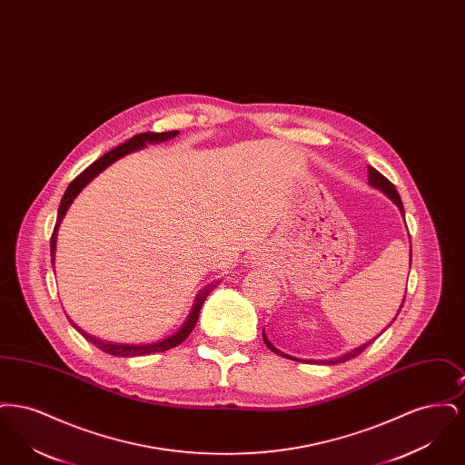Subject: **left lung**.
I'll return each instance as SVG.
<instances>
[{
	"label": "left lung",
	"instance_id": "left-lung-1",
	"mask_svg": "<svg viewBox=\"0 0 465 465\" xmlns=\"http://www.w3.org/2000/svg\"><path fill=\"white\" fill-rule=\"evenodd\" d=\"M368 183H370V186H373L376 190H380L383 195H387L389 199L392 200V202L398 205L399 211H401V214H402V218H404V207H402V202H401V197H399L396 186H394L387 177L381 176V174H380L376 169H373L371 165H368ZM410 266H411V249H410ZM402 303H404V298H402ZM401 309H402V305L399 307V310ZM394 319H396V317H394ZM392 322H394V321H392ZM392 322H391V324H392ZM391 324H389V326H391ZM385 330H387V328H385ZM385 330H383V331H385ZM381 332H380V334H381ZM373 340H375V338H373ZM373 340H370V341L362 343L361 347H357V349L351 351V352H347V354L338 355V357H334V359H326V361H307V362H319V364H340V362H345V361L352 359L355 355L361 354L362 351H366V349L373 343ZM263 341H265L266 347H268L272 352H275L277 355H282V357H286V359H294V361H300V362H302V359L291 357V355L281 352L279 349H275V347L268 341L265 331H263Z\"/></svg>",
	"mask_w": 465,
	"mask_h": 465
}]
</instances>
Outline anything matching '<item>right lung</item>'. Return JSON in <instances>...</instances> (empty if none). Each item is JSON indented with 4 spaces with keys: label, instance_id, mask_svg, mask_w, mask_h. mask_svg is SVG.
Segmentation results:
<instances>
[{
    "label": "right lung",
    "instance_id": "right-lung-1",
    "mask_svg": "<svg viewBox=\"0 0 465 465\" xmlns=\"http://www.w3.org/2000/svg\"><path fill=\"white\" fill-rule=\"evenodd\" d=\"M177 134H179L177 131L160 134H137V135L131 137L127 143H124V144L116 146L114 150H111V152H108L106 155L97 158V160H95L92 165H89V167H87L80 176L74 177V179L69 183V186H67V190L64 192V197L61 200L59 213H57V222H55V228H54V233H52V239H50L52 265H54V262H55V243H57V232H59V226H61V223L64 220L67 209H69V205L73 203V200L78 197V193H80V192L89 184L90 181H92L94 177L99 176L104 169H108L111 163H114L118 158L129 155V153L137 152V150H143V148H146V144H155V143L169 141V139L176 137ZM211 289H213V286H209V288L200 291L199 294H197V298H195L193 307H192L190 313H188V317H186V321H184V324H183V326H181L174 334H171V336H167V338H163V340L153 341V343H116V341L101 340V338H95V336H92L89 332L84 331L82 328H78V326H76L69 317H67V319H69L71 326H73L76 331L80 332L85 340H89L92 345H95L99 351H103V352H106V354L116 355V357H135V355L165 352V351H169V349H174V347H177L179 343H183V341L188 338V334L193 331V328H195V324H197V321H199L200 309H202V305H203L205 298L209 296Z\"/></svg>",
    "mask_w": 465,
    "mask_h": 465
}]
</instances>
